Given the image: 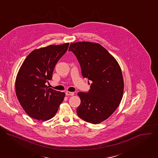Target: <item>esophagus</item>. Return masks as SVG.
I'll return each instance as SVG.
<instances>
[{
  "label": "esophagus",
  "mask_w": 158,
  "mask_h": 158,
  "mask_svg": "<svg viewBox=\"0 0 158 158\" xmlns=\"http://www.w3.org/2000/svg\"><path fill=\"white\" fill-rule=\"evenodd\" d=\"M65 95H66V96H73V95H74V93L69 92V91H67V92L65 93Z\"/></svg>",
  "instance_id": "esophagus-1"
}]
</instances>
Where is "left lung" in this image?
I'll return each mask as SVG.
<instances>
[{"mask_svg": "<svg viewBox=\"0 0 158 158\" xmlns=\"http://www.w3.org/2000/svg\"><path fill=\"white\" fill-rule=\"evenodd\" d=\"M76 56L83 77L90 81L87 93H77L81 104L77 114L82 120L98 124L107 119L119 105L124 91L121 67L101 45L90 42L72 43L69 48Z\"/></svg>", "mask_w": 158, "mask_h": 158, "instance_id": "obj_1", "label": "left lung"}]
</instances>
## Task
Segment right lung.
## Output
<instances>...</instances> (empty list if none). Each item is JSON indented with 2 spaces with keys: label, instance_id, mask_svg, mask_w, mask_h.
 <instances>
[{
  "label": "right lung",
  "instance_id": "1",
  "mask_svg": "<svg viewBox=\"0 0 158 158\" xmlns=\"http://www.w3.org/2000/svg\"><path fill=\"white\" fill-rule=\"evenodd\" d=\"M69 43L51 45L31 52L17 74L15 93L26 113L32 118L47 121L52 118L65 94L46 85L52 77L58 60L68 49Z\"/></svg>",
  "mask_w": 158,
  "mask_h": 158
}]
</instances>
